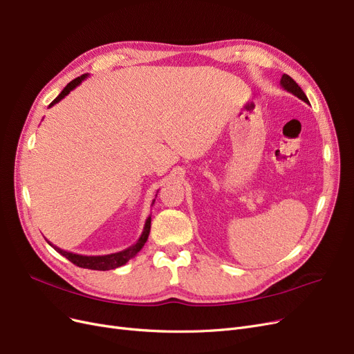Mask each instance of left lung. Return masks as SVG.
I'll return each instance as SVG.
<instances>
[{
  "label": "left lung",
  "mask_w": 354,
  "mask_h": 354,
  "mask_svg": "<svg viewBox=\"0 0 354 354\" xmlns=\"http://www.w3.org/2000/svg\"><path fill=\"white\" fill-rule=\"evenodd\" d=\"M280 86H281V88L286 90L288 93L293 94L295 97L301 98L302 102H305V103H308V104H309L308 97L305 95V93L302 91V88H301V87L298 86V84H296V82H295L289 75H286V74L281 75V78H280Z\"/></svg>",
  "instance_id": "left-lung-1"
}]
</instances>
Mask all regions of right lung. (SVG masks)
Instances as JSON below:
<instances>
[{"label":"right lung","instance_id":"right-lung-1","mask_svg":"<svg viewBox=\"0 0 354 354\" xmlns=\"http://www.w3.org/2000/svg\"><path fill=\"white\" fill-rule=\"evenodd\" d=\"M86 78H88V74H84V75H81V77H78V78H75V80H73L71 81L69 84H66V87L59 93V95L55 98V100L49 104V107H52L53 104H56V103H59L62 98H65V95H68L71 91H73L74 88H77L80 84L86 80ZM158 193V192H157ZM155 197H157V194H155ZM153 202H155V199L152 201V205H153ZM149 230H151V216H148L147 218V221H145V225H144V231H142V234H140V236H139V239L138 241L133 244V245H131V247H128V248H124V250H122V251H119V252H113V254H106V256H81V254H75V252H69V251H65V250H62V248H59V247H56V245H53V244H50L48 239L46 241L49 243V245H52L56 251H58L61 256H64L65 259H68L71 263H74L75 266H78V267H82V268H90V270H111V268H118V267H120V266H123V264H126L128 263L131 259H133L136 254L142 250V247L145 245V243H147V239H148V235H149Z\"/></svg>","mask_w":354,"mask_h":354}]
</instances>
